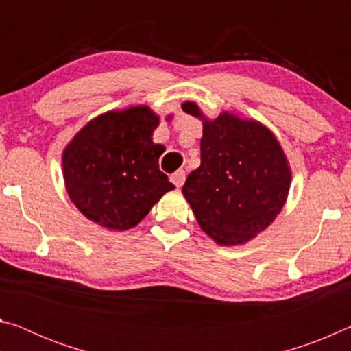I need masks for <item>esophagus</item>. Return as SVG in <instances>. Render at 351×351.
I'll list each match as a JSON object with an SVG mask.
<instances>
[{
    "label": "esophagus",
    "mask_w": 351,
    "mask_h": 351,
    "mask_svg": "<svg viewBox=\"0 0 351 351\" xmlns=\"http://www.w3.org/2000/svg\"><path fill=\"white\" fill-rule=\"evenodd\" d=\"M170 180L176 187H182L184 181H186V173H184V170H178V171H175L173 175H171Z\"/></svg>",
    "instance_id": "obj_1"
}]
</instances>
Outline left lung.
I'll return each mask as SVG.
<instances>
[{
  "instance_id": "1",
  "label": "left lung",
  "mask_w": 351,
  "mask_h": 351,
  "mask_svg": "<svg viewBox=\"0 0 351 351\" xmlns=\"http://www.w3.org/2000/svg\"><path fill=\"white\" fill-rule=\"evenodd\" d=\"M181 108L203 122L201 165L187 176L184 198L217 245H246L287 203L293 178L287 154L276 134L255 119L230 111L209 119L189 100Z\"/></svg>"
}]
</instances>
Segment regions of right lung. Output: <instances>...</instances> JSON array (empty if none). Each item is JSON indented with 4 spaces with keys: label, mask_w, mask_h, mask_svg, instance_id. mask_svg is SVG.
<instances>
[{
    "label": "right lung",
    "mask_w": 351,
    "mask_h": 351,
    "mask_svg": "<svg viewBox=\"0 0 351 351\" xmlns=\"http://www.w3.org/2000/svg\"><path fill=\"white\" fill-rule=\"evenodd\" d=\"M159 121L150 106L132 105L102 112L75 133L63 148L62 169L68 197L82 215L122 232L175 189L159 170L162 145L153 142Z\"/></svg>",
    "instance_id": "1"
}]
</instances>
